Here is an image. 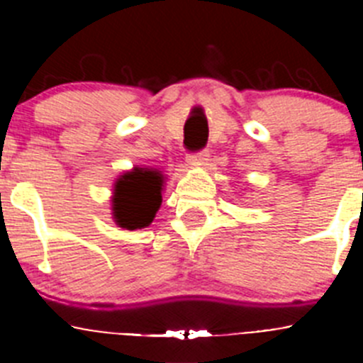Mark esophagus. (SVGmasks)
Listing matches in <instances>:
<instances>
[{"label": "esophagus", "mask_w": 363, "mask_h": 363, "mask_svg": "<svg viewBox=\"0 0 363 363\" xmlns=\"http://www.w3.org/2000/svg\"><path fill=\"white\" fill-rule=\"evenodd\" d=\"M208 161V151H200L196 152V155H188V158H186V163L189 164V167H195V164H203Z\"/></svg>", "instance_id": "esophagus-1"}]
</instances>
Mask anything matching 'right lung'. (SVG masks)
<instances>
[{
	"label": "right lung",
	"mask_w": 363,
	"mask_h": 363,
	"mask_svg": "<svg viewBox=\"0 0 363 363\" xmlns=\"http://www.w3.org/2000/svg\"><path fill=\"white\" fill-rule=\"evenodd\" d=\"M164 177L160 168L133 167L116 179L112 219L119 228L140 230L151 225L160 211Z\"/></svg>",
	"instance_id": "add662e5"
}]
</instances>
